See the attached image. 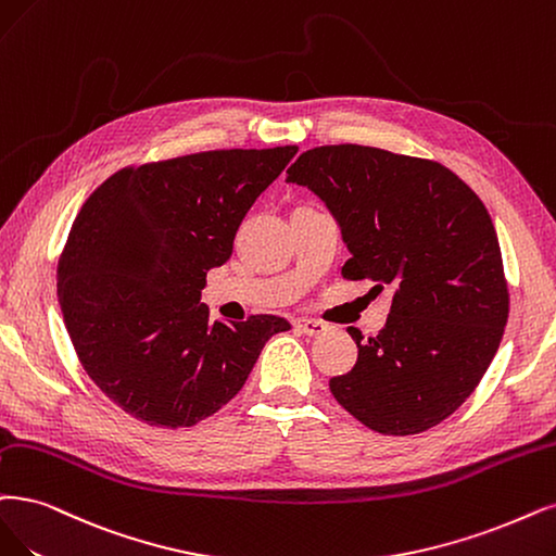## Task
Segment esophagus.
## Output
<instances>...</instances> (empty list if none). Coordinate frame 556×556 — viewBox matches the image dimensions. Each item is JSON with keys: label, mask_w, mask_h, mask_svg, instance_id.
<instances>
[{"label": "esophagus", "mask_w": 556, "mask_h": 556, "mask_svg": "<svg viewBox=\"0 0 556 556\" xmlns=\"http://www.w3.org/2000/svg\"><path fill=\"white\" fill-rule=\"evenodd\" d=\"M295 327H298V330H302L306 337H320V334L330 330V327H327L325 323L314 320V318H300V320H295Z\"/></svg>", "instance_id": "esophagus-1"}]
</instances>
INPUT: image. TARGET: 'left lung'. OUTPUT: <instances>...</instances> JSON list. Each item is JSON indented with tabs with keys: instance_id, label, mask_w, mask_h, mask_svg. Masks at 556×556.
I'll use <instances>...</instances> for the list:
<instances>
[{
	"instance_id": "left-lung-1",
	"label": "left lung",
	"mask_w": 556,
	"mask_h": 556,
	"mask_svg": "<svg viewBox=\"0 0 556 556\" xmlns=\"http://www.w3.org/2000/svg\"><path fill=\"white\" fill-rule=\"evenodd\" d=\"M286 174L337 219L351 252L343 277L394 291L378 337L348 330L359 353L330 380L334 399L384 435L438 426L481 382L508 318L485 205L440 162L357 143L306 151Z\"/></svg>"
}]
</instances>
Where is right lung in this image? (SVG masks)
I'll return each mask as SVG.
<instances>
[{
	"label": "right lung",
	"mask_w": 556,
	"mask_h": 556,
	"mask_svg": "<svg viewBox=\"0 0 556 556\" xmlns=\"http://www.w3.org/2000/svg\"><path fill=\"white\" fill-rule=\"evenodd\" d=\"M298 147L231 149L141 164L85 201L56 298L89 378L130 417L188 428L229 403L277 316L211 323L205 275L229 261L242 217Z\"/></svg>",
	"instance_id": "obj_1"
}]
</instances>
